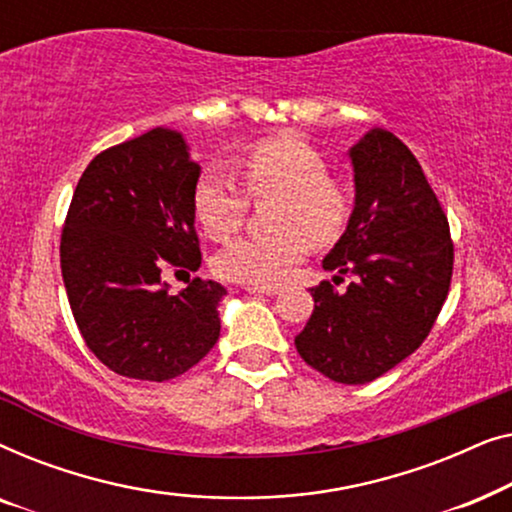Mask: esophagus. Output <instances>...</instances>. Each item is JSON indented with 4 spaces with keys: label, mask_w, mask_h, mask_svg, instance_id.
Masks as SVG:
<instances>
[{
    "label": "esophagus",
    "mask_w": 512,
    "mask_h": 512,
    "mask_svg": "<svg viewBox=\"0 0 512 512\" xmlns=\"http://www.w3.org/2000/svg\"><path fill=\"white\" fill-rule=\"evenodd\" d=\"M247 293H258V296H275L277 289L275 286H244Z\"/></svg>",
    "instance_id": "obj_1"
}]
</instances>
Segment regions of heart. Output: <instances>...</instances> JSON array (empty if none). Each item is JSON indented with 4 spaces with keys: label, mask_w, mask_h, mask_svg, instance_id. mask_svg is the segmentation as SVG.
<instances>
[{
    "label": "heart",
    "mask_w": 512,
    "mask_h": 512,
    "mask_svg": "<svg viewBox=\"0 0 512 512\" xmlns=\"http://www.w3.org/2000/svg\"><path fill=\"white\" fill-rule=\"evenodd\" d=\"M242 177L254 198H277L265 237H237L214 256V272L228 282L272 286L305 256L307 242L324 247L345 230L352 202L328 179V165L303 139L284 137L256 146L244 158ZM193 212L214 240L233 235L247 212V198L233 179L205 172L193 191Z\"/></svg>",
    "instance_id": "1"
}]
</instances>
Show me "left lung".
<instances>
[{
    "label": "left lung",
    "mask_w": 512,
    "mask_h": 512,
    "mask_svg": "<svg viewBox=\"0 0 512 512\" xmlns=\"http://www.w3.org/2000/svg\"><path fill=\"white\" fill-rule=\"evenodd\" d=\"M354 209L324 270L347 289H310L314 310L296 349L340 384L373 382L422 345L450 291V223L412 151L373 128L349 149Z\"/></svg>",
    "instance_id": "obj_1"
}]
</instances>
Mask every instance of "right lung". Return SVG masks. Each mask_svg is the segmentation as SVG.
I'll use <instances>...</instances> for the list:
<instances>
[{
    "mask_svg": "<svg viewBox=\"0 0 512 512\" xmlns=\"http://www.w3.org/2000/svg\"><path fill=\"white\" fill-rule=\"evenodd\" d=\"M200 165L177 130L153 128L97 153L60 240L69 307L90 352L123 377L172 380L216 345L226 289L195 277L167 293L165 268L195 272L193 191Z\"/></svg>",
    "mask_w": 512,
    "mask_h": 512,
    "instance_id": "1",
    "label": "right lung"
}]
</instances>
